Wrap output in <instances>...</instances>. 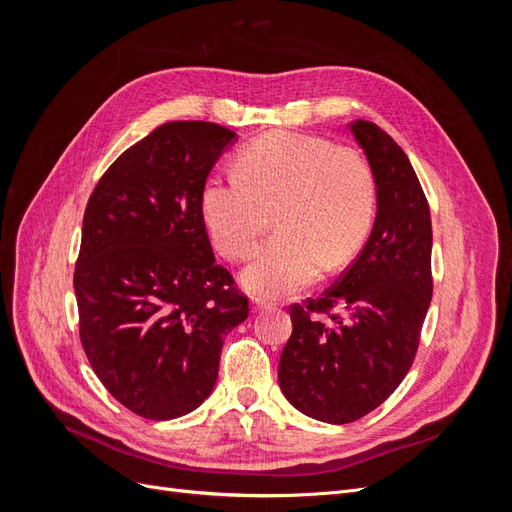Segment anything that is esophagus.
Listing matches in <instances>:
<instances>
[{
  "mask_svg": "<svg viewBox=\"0 0 512 512\" xmlns=\"http://www.w3.org/2000/svg\"><path fill=\"white\" fill-rule=\"evenodd\" d=\"M271 307H273V303L267 301V299H260V297L252 299V309H254V312H262V309H271Z\"/></svg>",
  "mask_w": 512,
  "mask_h": 512,
  "instance_id": "34e87169",
  "label": "esophagus"
}]
</instances>
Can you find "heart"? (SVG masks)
I'll list each match as a JSON object with an SVG mask.
<instances>
[{
  "mask_svg": "<svg viewBox=\"0 0 512 512\" xmlns=\"http://www.w3.org/2000/svg\"><path fill=\"white\" fill-rule=\"evenodd\" d=\"M200 211L218 252L237 262L254 256L275 213L280 232L243 271V284L282 297L361 250L374 224L376 179L359 151L271 132L241 151L237 173L205 181Z\"/></svg>",
  "mask_w": 512,
  "mask_h": 512,
  "instance_id": "b5f03b06",
  "label": "heart"
}]
</instances>
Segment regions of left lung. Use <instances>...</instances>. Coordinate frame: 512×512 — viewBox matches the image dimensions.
<instances>
[{"label":"left lung","instance_id":"8db88e82","mask_svg":"<svg viewBox=\"0 0 512 512\" xmlns=\"http://www.w3.org/2000/svg\"><path fill=\"white\" fill-rule=\"evenodd\" d=\"M350 130L376 179V222L359 258L329 290L290 305L292 335L277 369L290 404L331 425L359 421L406 378L433 292L421 181L376 123L359 119Z\"/></svg>","mask_w":512,"mask_h":512}]
</instances>
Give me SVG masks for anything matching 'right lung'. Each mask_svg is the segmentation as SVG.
<instances>
[{
	"label": "right lung",
	"mask_w": 512,
	"mask_h": 512,
	"mask_svg": "<svg viewBox=\"0 0 512 512\" xmlns=\"http://www.w3.org/2000/svg\"><path fill=\"white\" fill-rule=\"evenodd\" d=\"M232 138L209 121L162 123L108 166L85 209L74 269L81 344L106 391L151 421L203 404L224 337L250 314L200 211Z\"/></svg>",
	"instance_id": "1"
}]
</instances>
